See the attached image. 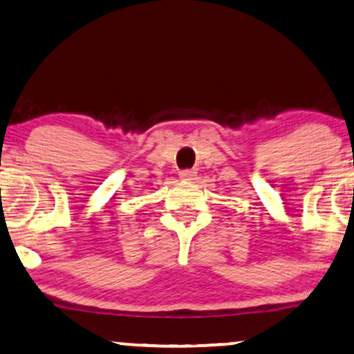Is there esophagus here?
Here are the masks:
<instances>
[{
    "mask_svg": "<svg viewBox=\"0 0 354 354\" xmlns=\"http://www.w3.org/2000/svg\"><path fill=\"white\" fill-rule=\"evenodd\" d=\"M180 178L181 180H186V181H191L196 178V169H185V171L180 173Z\"/></svg>",
    "mask_w": 354,
    "mask_h": 354,
    "instance_id": "1",
    "label": "esophagus"
}]
</instances>
